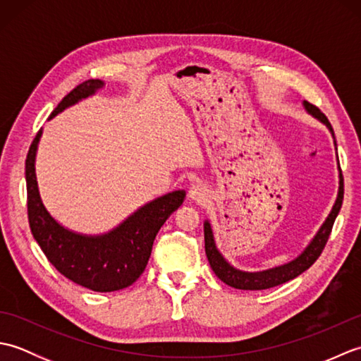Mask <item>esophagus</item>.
I'll use <instances>...</instances> for the list:
<instances>
[{
    "label": "esophagus",
    "instance_id": "obj_1",
    "mask_svg": "<svg viewBox=\"0 0 361 361\" xmlns=\"http://www.w3.org/2000/svg\"><path fill=\"white\" fill-rule=\"evenodd\" d=\"M208 192L209 190L203 183H194V185L189 188V198L197 203H203L206 198H208Z\"/></svg>",
    "mask_w": 361,
    "mask_h": 361
}]
</instances>
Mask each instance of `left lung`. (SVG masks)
I'll return each mask as SVG.
<instances>
[{"instance_id":"8db88e82","label":"left lung","mask_w":361,"mask_h":361,"mask_svg":"<svg viewBox=\"0 0 361 361\" xmlns=\"http://www.w3.org/2000/svg\"><path fill=\"white\" fill-rule=\"evenodd\" d=\"M304 106H305V110L312 114V116H315L317 119L323 122V124H326V127L331 130V133L334 136V128L331 126V122H329V119L326 118V114L321 113L318 106L312 105L307 101H304ZM343 195H344V181H343V175H341V169H340L338 197H336V202L334 204L331 214L327 216L323 226L319 228L317 235L313 237V240L307 245V248H305L295 260H291V262H288L286 265L270 268V270H265V271L248 273V271L237 270V268H234L233 265H229L225 260V257L219 252V250L216 247V242H214L211 225H209V221L206 220L204 221V251H206V256H208L212 271L216 273L217 278L220 281H224L226 286L239 288V290H265V288L281 286V283L288 282L290 279H295L296 276L304 273L307 268H310L313 264H315V260L321 256V252H323L326 243L329 240V235H331V233H332L334 221L341 209Z\"/></svg>"}]
</instances>
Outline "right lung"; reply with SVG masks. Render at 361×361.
<instances>
[{"mask_svg": "<svg viewBox=\"0 0 361 361\" xmlns=\"http://www.w3.org/2000/svg\"><path fill=\"white\" fill-rule=\"evenodd\" d=\"M102 87L104 82L99 79L80 83L62 99L49 119ZM40 136L42 130H38L26 158L27 219L34 239L56 270L82 287L93 291H114L132 286L145 270L159 228L185 202L186 192L173 190L144 204L106 234L73 233L51 217L38 192L35 153Z\"/></svg>", "mask_w": 361, "mask_h": 361, "instance_id": "right-lung-1", "label": "right lung"}]
</instances>
